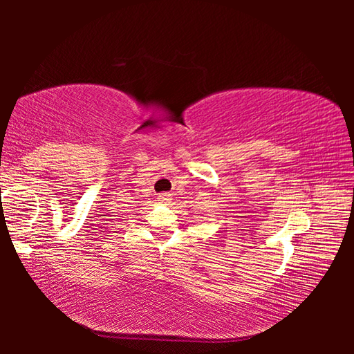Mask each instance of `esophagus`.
<instances>
[{"instance_id":"obj_1","label":"esophagus","mask_w":354,"mask_h":354,"mask_svg":"<svg viewBox=\"0 0 354 354\" xmlns=\"http://www.w3.org/2000/svg\"><path fill=\"white\" fill-rule=\"evenodd\" d=\"M158 201H161V202H169V201H170V194H169V193H161L160 196H158Z\"/></svg>"}]
</instances>
